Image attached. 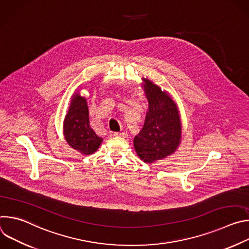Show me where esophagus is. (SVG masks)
<instances>
[{
    "label": "esophagus",
    "instance_id": "obj_1",
    "mask_svg": "<svg viewBox=\"0 0 249 249\" xmlns=\"http://www.w3.org/2000/svg\"><path fill=\"white\" fill-rule=\"evenodd\" d=\"M113 136H115V137H127V133H125V132H114V134H113Z\"/></svg>",
    "mask_w": 249,
    "mask_h": 249
}]
</instances>
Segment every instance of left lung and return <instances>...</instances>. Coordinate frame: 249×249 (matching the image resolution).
Listing matches in <instances>:
<instances>
[{
	"label": "left lung",
	"instance_id": "8db88e82",
	"mask_svg": "<svg viewBox=\"0 0 249 249\" xmlns=\"http://www.w3.org/2000/svg\"><path fill=\"white\" fill-rule=\"evenodd\" d=\"M143 81L149 109L144 127L134 138V147L142 160L152 163L166 158L178 148L181 121L177 105L169 94L150 80Z\"/></svg>",
	"mask_w": 249,
	"mask_h": 249
}]
</instances>
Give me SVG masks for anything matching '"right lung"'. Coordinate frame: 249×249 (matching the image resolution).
Listing matches in <instances>:
<instances>
[{
    "mask_svg": "<svg viewBox=\"0 0 249 249\" xmlns=\"http://www.w3.org/2000/svg\"><path fill=\"white\" fill-rule=\"evenodd\" d=\"M63 129L67 143L83 155L93 154L102 142L89 125L87 99L80 93L72 96Z\"/></svg>",
    "mask_w": 249,
    "mask_h": 249,
    "instance_id": "1",
    "label": "right lung"
}]
</instances>
